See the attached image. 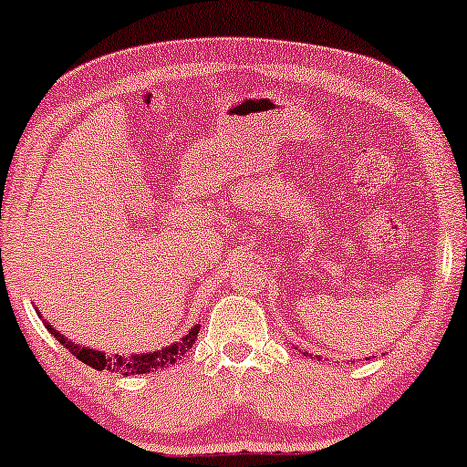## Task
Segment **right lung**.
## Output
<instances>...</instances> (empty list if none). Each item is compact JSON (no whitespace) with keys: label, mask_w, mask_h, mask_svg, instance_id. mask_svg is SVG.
Wrapping results in <instances>:
<instances>
[{"label":"right lung","mask_w":467,"mask_h":467,"mask_svg":"<svg viewBox=\"0 0 467 467\" xmlns=\"http://www.w3.org/2000/svg\"><path fill=\"white\" fill-rule=\"evenodd\" d=\"M46 329L50 331L52 336L57 337L58 342H61L66 349L72 353V356H77L80 362L88 364V367L96 368V371H114V373H120V375H138V373H149L153 371V368H162V367H169V364L178 362L182 356H184L186 351L191 349L192 342L197 340V334H200V327H192V329L182 337L180 342H173V345L164 347V349L160 351H153V353H133V356H118V353H111V356H107L103 351H96V349H88V347H78L74 345L72 340H67L66 336L58 334V331L52 327L50 323H46Z\"/></svg>","instance_id":"right-lung-1"}]
</instances>
